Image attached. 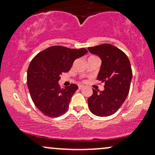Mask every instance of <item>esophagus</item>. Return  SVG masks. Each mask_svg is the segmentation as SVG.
<instances>
[{
	"instance_id": "1",
	"label": "esophagus",
	"mask_w": 155,
	"mask_h": 155,
	"mask_svg": "<svg viewBox=\"0 0 155 155\" xmlns=\"http://www.w3.org/2000/svg\"><path fill=\"white\" fill-rule=\"evenodd\" d=\"M78 87H79V89H81V88H84V86L83 85H79Z\"/></svg>"
}]
</instances>
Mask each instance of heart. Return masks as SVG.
<instances>
[{"label":"heart","mask_w":155,"mask_h":155,"mask_svg":"<svg viewBox=\"0 0 155 155\" xmlns=\"http://www.w3.org/2000/svg\"><path fill=\"white\" fill-rule=\"evenodd\" d=\"M92 57H94V56H92Z\"/></svg>","instance_id":"1"}]
</instances>
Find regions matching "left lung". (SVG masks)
Returning <instances> with one entry per match:
<instances>
[{
	"instance_id": "1",
	"label": "left lung",
	"mask_w": 155,
	"mask_h": 155,
	"mask_svg": "<svg viewBox=\"0 0 155 155\" xmlns=\"http://www.w3.org/2000/svg\"><path fill=\"white\" fill-rule=\"evenodd\" d=\"M102 61L97 79L104 82V90L93 89L88 105L93 114L100 117L113 115L120 108L128 95L133 77L130 62L122 50L110 44L88 47Z\"/></svg>"
}]
</instances>
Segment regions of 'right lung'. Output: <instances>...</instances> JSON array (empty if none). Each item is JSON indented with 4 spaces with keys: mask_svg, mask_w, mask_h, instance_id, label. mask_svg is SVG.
Masks as SVG:
<instances>
[{
    "mask_svg": "<svg viewBox=\"0 0 155 155\" xmlns=\"http://www.w3.org/2000/svg\"><path fill=\"white\" fill-rule=\"evenodd\" d=\"M88 52L85 48L69 49L55 45L38 53L29 65L27 84L31 98L43 114L57 117L67 112L76 84L61 88L60 74L69 71L75 59Z\"/></svg>",
    "mask_w": 155,
    "mask_h": 155,
    "instance_id": "1",
    "label": "right lung"
}]
</instances>
